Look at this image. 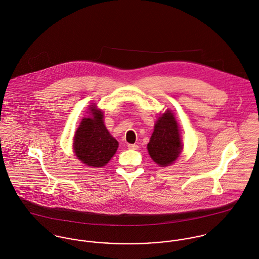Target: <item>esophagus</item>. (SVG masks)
I'll list each match as a JSON object with an SVG mask.
<instances>
[{"instance_id": "1", "label": "esophagus", "mask_w": 259, "mask_h": 259, "mask_svg": "<svg viewBox=\"0 0 259 259\" xmlns=\"http://www.w3.org/2000/svg\"><path fill=\"white\" fill-rule=\"evenodd\" d=\"M127 148H130V149H138L139 147H138L137 145H132V144H130V145H127Z\"/></svg>"}]
</instances>
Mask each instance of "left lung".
Here are the masks:
<instances>
[{"mask_svg":"<svg viewBox=\"0 0 259 259\" xmlns=\"http://www.w3.org/2000/svg\"><path fill=\"white\" fill-rule=\"evenodd\" d=\"M183 148L178 122L174 113L167 110L154 124L148 144V153L159 166H167L177 160Z\"/></svg>","mask_w":259,"mask_h":259,"instance_id":"left-lung-1","label":"left lung"}]
</instances>
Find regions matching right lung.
Returning a JSON list of instances; mask_svg holds the SVG:
<instances>
[{
	"label": "right lung",
	"instance_id": "add662e5",
	"mask_svg": "<svg viewBox=\"0 0 259 259\" xmlns=\"http://www.w3.org/2000/svg\"><path fill=\"white\" fill-rule=\"evenodd\" d=\"M92 116L83 117L74 139V151L84 164L93 167L105 166L118 148L104 123V112L96 106L90 107Z\"/></svg>",
	"mask_w": 259,
	"mask_h": 259
}]
</instances>
